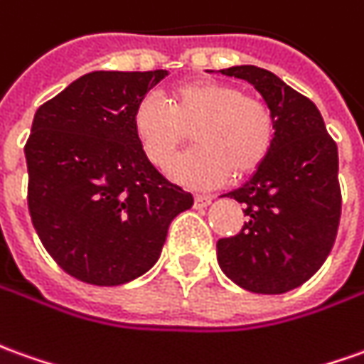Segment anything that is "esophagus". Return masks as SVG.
Segmentation results:
<instances>
[{"label":"esophagus","instance_id":"1","mask_svg":"<svg viewBox=\"0 0 364 364\" xmlns=\"http://www.w3.org/2000/svg\"><path fill=\"white\" fill-rule=\"evenodd\" d=\"M213 197L210 195H195V207L197 208H205L210 205Z\"/></svg>","mask_w":364,"mask_h":364}]
</instances>
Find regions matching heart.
I'll use <instances>...</instances> for the list:
<instances>
[{
    "instance_id": "b5f03b06",
    "label": "heart",
    "mask_w": 364,
    "mask_h": 364,
    "mask_svg": "<svg viewBox=\"0 0 364 364\" xmlns=\"http://www.w3.org/2000/svg\"><path fill=\"white\" fill-rule=\"evenodd\" d=\"M167 105L146 96L134 110V136L144 156L167 167L191 139L197 146L169 173L189 187H210L228 175L254 173L270 156L276 118L270 106L240 88L215 80H191L169 88Z\"/></svg>"
}]
</instances>
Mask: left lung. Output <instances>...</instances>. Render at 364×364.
I'll list each match as a JSON object with an SVG mask.
<instances>
[{"label":"left lung","mask_w":364,"mask_h":364,"mask_svg":"<svg viewBox=\"0 0 364 364\" xmlns=\"http://www.w3.org/2000/svg\"><path fill=\"white\" fill-rule=\"evenodd\" d=\"M220 75L242 78L276 118L270 156L242 187L223 197L244 205L242 230L217 242L226 278L254 294L299 288L329 256L341 218L339 156L309 98L266 68L240 65Z\"/></svg>","instance_id":"1"}]
</instances>
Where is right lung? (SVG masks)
Masks as SVG:
<instances>
[{
  "label": "right lung",
  "instance_id": "1",
  "mask_svg": "<svg viewBox=\"0 0 364 364\" xmlns=\"http://www.w3.org/2000/svg\"><path fill=\"white\" fill-rule=\"evenodd\" d=\"M165 76L94 70L35 112L25 144L29 215L53 260L80 282L139 278L159 258L171 220L193 207L134 136L136 106Z\"/></svg>",
  "mask_w": 364,
  "mask_h": 364
}]
</instances>
